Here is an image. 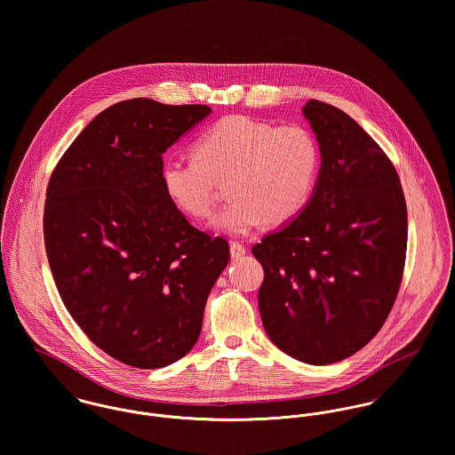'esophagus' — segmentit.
I'll use <instances>...</instances> for the list:
<instances>
[{
	"mask_svg": "<svg viewBox=\"0 0 455 455\" xmlns=\"http://www.w3.org/2000/svg\"><path fill=\"white\" fill-rule=\"evenodd\" d=\"M230 254H232V258H234V259H237V258L244 256V254H246V248H244V244H241V243H232V244H230Z\"/></svg>",
	"mask_w": 455,
	"mask_h": 455,
	"instance_id": "obj_1",
	"label": "esophagus"
}]
</instances>
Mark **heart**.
Segmentation results:
<instances>
[{
	"mask_svg": "<svg viewBox=\"0 0 455 455\" xmlns=\"http://www.w3.org/2000/svg\"><path fill=\"white\" fill-rule=\"evenodd\" d=\"M196 156L169 158L162 183L169 199L192 218H207L230 180L234 199L212 218L223 234L243 237L263 223L283 225L310 201L321 172V147L300 124L274 125L228 115L197 138Z\"/></svg>",
	"mask_w": 455,
	"mask_h": 455,
	"instance_id": "obj_1",
	"label": "heart"
}]
</instances>
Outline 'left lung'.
I'll use <instances>...</instances> for the list:
<instances>
[{
    "label": "left lung",
    "mask_w": 455,
    "mask_h": 455,
    "mask_svg": "<svg viewBox=\"0 0 455 455\" xmlns=\"http://www.w3.org/2000/svg\"><path fill=\"white\" fill-rule=\"evenodd\" d=\"M302 111L321 172L302 212L252 246L265 274L258 307L283 353L331 364L384 326L403 277L408 218L400 176L363 127L326 102Z\"/></svg>",
    "instance_id": "1"
}]
</instances>
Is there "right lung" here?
I'll return each mask as SVG.
<instances>
[{"label":"right lung","mask_w":455,"mask_h":455,"mask_svg":"<svg viewBox=\"0 0 455 455\" xmlns=\"http://www.w3.org/2000/svg\"><path fill=\"white\" fill-rule=\"evenodd\" d=\"M209 113L204 104L116 102L49 181L44 237L59 295L100 349L134 368L190 353L230 258L228 243L190 225L162 183V155Z\"/></svg>","instance_id":"1"}]
</instances>
